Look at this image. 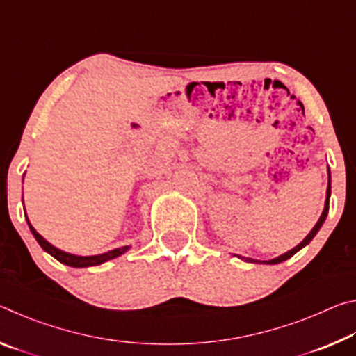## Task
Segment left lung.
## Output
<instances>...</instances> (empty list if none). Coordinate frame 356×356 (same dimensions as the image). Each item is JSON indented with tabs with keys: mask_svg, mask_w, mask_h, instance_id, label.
I'll list each match as a JSON object with an SVG mask.
<instances>
[{
	"mask_svg": "<svg viewBox=\"0 0 356 356\" xmlns=\"http://www.w3.org/2000/svg\"><path fill=\"white\" fill-rule=\"evenodd\" d=\"M330 195H331V186H330V170H328V188H327V197H325V207H323V212H322V215H321V218H318V221L316 222V226L312 227V231L308 234V236L305 237L303 242L295 246V248H292L291 251L284 252V254H281V256H278V257L272 259V261H265V262H262V264H280V262H282V261H287L289 257H292V256L295 254V252H298L301 248H305V246L308 245L312 238H314V236L318 232V229L322 227L323 221H325V218H327V215H328V209H330ZM238 257H240V256H238ZM242 259H243V257H242ZM245 261H246V262H254V264L261 262V261H256V259H250V257H246Z\"/></svg>",
	"mask_w": 356,
	"mask_h": 356,
	"instance_id": "obj_1",
	"label": "left lung"
}]
</instances>
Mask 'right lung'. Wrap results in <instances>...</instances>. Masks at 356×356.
<instances>
[{"label": "right lung", "mask_w": 356, "mask_h": 356, "mask_svg": "<svg viewBox=\"0 0 356 356\" xmlns=\"http://www.w3.org/2000/svg\"><path fill=\"white\" fill-rule=\"evenodd\" d=\"M26 216V215H25ZM28 221V226L31 229L34 238L38 240V243L44 248V251H47L48 254H51L55 259H58L61 264L65 265H70V267H76V268H83V267H92V265H100L106 261H110V259L118 257L120 254H124L125 251H129L130 246H122V248H116V250H111L108 252H104V254H97V256H76V254H70V252H65L61 251L56 246H53L51 243H48L47 240L40 236V234L35 231V229L31 226V222L26 218Z\"/></svg>", "instance_id": "1"}]
</instances>
